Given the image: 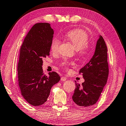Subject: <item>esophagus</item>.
I'll use <instances>...</instances> for the list:
<instances>
[{
	"instance_id": "34e87169",
	"label": "esophagus",
	"mask_w": 126,
	"mask_h": 126,
	"mask_svg": "<svg viewBox=\"0 0 126 126\" xmlns=\"http://www.w3.org/2000/svg\"><path fill=\"white\" fill-rule=\"evenodd\" d=\"M61 81H65L66 80V77L65 76H62L61 77Z\"/></svg>"
}]
</instances>
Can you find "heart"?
Returning a JSON list of instances; mask_svg holds the SVG:
<instances>
[{
	"label": "heart",
	"instance_id": "b5f03b06",
	"mask_svg": "<svg viewBox=\"0 0 126 126\" xmlns=\"http://www.w3.org/2000/svg\"><path fill=\"white\" fill-rule=\"evenodd\" d=\"M66 38L70 42L76 50H78L79 55L84 57L85 56L89 51V36L85 31L79 29H76L69 31L66 34ZM60 40L55 38H53L50 45V49L51 52L55 53L58 51V47L60 44ZM69 63L66 61L62 62L61 65L64 68H67Z\"/></svg>",
	"mask_w": 126,
	"mask_h": 126
}]
</instances>
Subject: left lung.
I'll return each instance as SVG.
<instances>
[{
	"label": "left lung",
	"instance_id": "obj_1",
	"mask_svg": "<svg viewBox=\"0 0 126 126\" xmlns=\"http://www.w3.org/2000/svg\"><path fill=\"white\" fill-rule=\"evenodd\" d=\"M107 61V47L102 36H100L94 55L79 71L85 81L82 85L75 83L76 88L72 98L77 105L88 107L98 101L107 82L109 74Z\"/></svg>",
	"mask_w": 126,
	"mask_h": 126
}]
</instances>
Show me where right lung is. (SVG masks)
<instances>
[{"label": "right lung", "instance_id": "1", "mask_svg": "<svg viewBox=\"0 0 126 126\" xmlns=\"http://www.w3.org/2000/svg\"><path fill=\"white\" fill-rule=\"evenodd\" d=\"M47 23L34 24L24 40L18 63V82L21 94L33 106H41L47 101L53 85L61 79L55 71L44 74L43 59L50 55L53 36Z\"/></svg>", "mask_w": 126, "mask_h": 126}]
</instances>
